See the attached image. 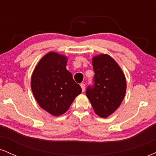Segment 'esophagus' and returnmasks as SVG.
<instances>
[{
	"instance_id": "34e87169",
	"label": "esophagus",
	"mask_w": 156,
	"mask_h": 156,
	"mask_svg": "<svg viewBox=\"0 0 156 156\" xmlns=\"http://www.w3.org/2000/svg\"><path fill=\"white\" fill-rule=\"evenodd\" d=\"M80 87L82 89V92H84L85 91V84L84 83H80Z\"/></svg>"
}]
</instances>
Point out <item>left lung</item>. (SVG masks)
<instances>
[{"instance_id":"8db88e82","label":"left lung","mask_w":156,"mask_h":156,"mask_svg":"<svg viewBox=\"0 0 156 156\" xmlns=\"http://www.w3.org/2000/svg\"><path fill=\"white\" fill-rule=\"evenodd\" d=\"M94 85L86 91L94 112L99 117L106 118L115 112L124 99L127 83L121 67L108 54L92 58Z\"/></svg>"}]
</instances>
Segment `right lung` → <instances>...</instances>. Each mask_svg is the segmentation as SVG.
I'll list each match as a JSON object with an SVG mask.
<instances>
[{"instance_id": "add662e5", "label": "right lung", "mask_w": 156, "mask_h": 156, "mask_svg": "<svg viewBox=\"0 0 156 156\" xmlns=\"http://www.w3.org/2000/svg\"><path fill=\"white\" fill-rule=\"evenodd\" d=\"M67 63L66 55L51 51L39 61L32 73L31 87L36 101L53 116L64 114L82 92L66 69Z\"/></svg>"}]
</instances>
